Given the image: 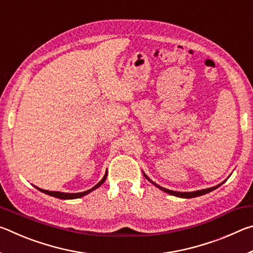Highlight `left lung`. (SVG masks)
<instances>
[{"label": "left lung", "instance_id": "1", "mask_svg": "<svg viewBox=\"0 0 253 253\" xmlns=\"http://www.w3.org/2000/svg\"><path fill=\"white\" fill-rule=\"evenodd\" d=\"M145 177H146L149 182H152L151 179H149L146 175H144ZM154 185L155 186H157L158 188H161L162 191H164V192H166V193H169V194H170V195H175V196H178V198H184V199H191V198H196V196H201V195H204V194H207V193H209V192H212L213 190H215V188H217L219 187L220 185H216V186H214V187H210V188H205V190H201V191H195V192H175V191H170V190H168V188H164V187H162V186H160V185H157L156 183H154V182H152Z\"/></svg>", "mask_w": 253, "mask_h": 253}]
</instances>
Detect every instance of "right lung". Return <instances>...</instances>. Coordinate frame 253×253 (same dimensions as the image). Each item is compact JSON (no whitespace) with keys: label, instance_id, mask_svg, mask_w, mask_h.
<instances>
[{"label":"right lung","instance_id":"1","mask_svg":"<svg viewBox=\"0 0 253 253\" xmlns=\"http://www.w3.org/2000/svg\"><path fill=\"white\" fill-rule=\"evenodd\" d=\"M106 177H107V172L105 174L104 178L101 179V181L97 184V185L93 186L92 188H90V190L88 191H84V192H81V193H61V192H53V191H45V190H42V188H39L37 187L38 190L41 191L42 193H45L48 195H51L53 196V198H57V199H61V200H72V199H78V198H81V196H84L87 195L88 193H90V192H92L93 190H96L97 187H99L102 183H104L106 181Z\"/></svg>","mask_w":253,"mask_h":253}]
</instances>
